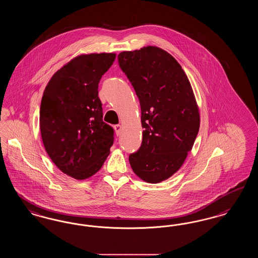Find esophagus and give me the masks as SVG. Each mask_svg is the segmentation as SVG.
<instances>
[{"mask_svg": "<svg viewBox=\"0 0 258 258\" xmlns=\"http://www.w3.org/2000/svg\"><path fill=\"white\" fill-rule=\"evenodd\" d=\"M114 130H115L117 135H119V134L122 133V125L121 124H115L114 125Z\"/></svg>", "mask_w": 258, "mask_h": 258, "instance_id": "obj_1", "label": "esophagus"}]
</instances>
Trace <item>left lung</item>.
<instances>
[{"mask_svg":"<svg viewBox=\"0 0 258 258\" xmlns=\"http://www.w3.org/2000/svg\"><path fill=\"white\" fill-rule=\"evenodd\" d=\"M141 106L143 138L128 156L134 173L149 183L169 178L196 140L200 114L189 80L178 62L157 47L118 54Z\"/></svg>","mask_w":258,"mask_h":258,"instance_id":"1","label":"left lung"}]
</instances>
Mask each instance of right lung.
<instances>
[{
	"mask_svg": "<svg viewBox=\"0 0 258 258\" xmlns=\"http://www.w3.org/2000/svg\"><path fill=\"white\" fill-rule=\"evenodd\" d=\"M115 53L77 56L55 73L40 105L42 141L52 162L76 179L95 175L114 142L113 127L103 121L99 83Z\"/></svg>",
	"mask_w": 258,
	"mask_h": 258,
	"instance_id": "add662e5",
	"label": "right lung"
}]
</instances>
